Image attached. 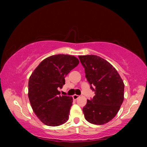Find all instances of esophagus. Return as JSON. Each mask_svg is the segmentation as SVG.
Listing matches in <instances>:
<instances>
[{
	"instance_id": "esophagus-1",
	"label": "esophagus",
	"mask_w": 147,
	"mask_h": 147,
	"mask_svg": "<svg viewBox=\"0 0 147 147\" xmlns=\"http://www.w3.org/2000/svg\"><path fill=\"white\" fill-rule=\"evenodd\" d=\"M79 98V96L77 95V94H74V95L73 96V98L74 99V100H77Z\"/></svg>"
}]
</instances>
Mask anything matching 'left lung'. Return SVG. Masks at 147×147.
<instances>
[{"label": "left lung", "mask_w": 147, "mask_h": 147, "mask_svg": "<svg viewBox=\"0 0 147 147\" xmlns=\"http://www.w3.org/2000/svg\"><path fill=\"white\" fill-rule=\"evenodd\" d=\"M78 58L85 69L86 78L95 94L83 108L84 117L91 124H106L114 118L123 104V80L112 65L100 57L86 55Z\"/></svg>", "instance_id": "left-lung-1"}]
</instances>
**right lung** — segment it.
<instances>
[{"label":"right lung","instance_id":"add662e5","mask_svg":"<svg viewBox=\"0 0 147 147\" xmlns=\"http://www.w3.org/2000/svg\"><path fill=\"white\" fill-rule=\"evenodd\" d=\"M78 63L74 56L53 55L43 59L30 77V102L35 114L46 125L57 126L68 121L73 98L61 96L58 89L62 88L65 76Z\"/></svg>","mask_w":147,"mask_h":147}]
</instances>
